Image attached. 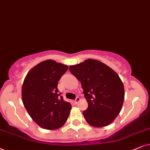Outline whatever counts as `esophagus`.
<instances>
[{"instance_id": "34e87169", "label": "esophagus", "mask_w": 150, "mask_h": 150, "mask_svg": "<svg viewBox=\"0 0 150 150\" xmlns=\"http://www.w3.org/2000/svg\"><path fill=\"white\" fill-rule=\"evenodd\" d=\"M79 101H80V98H79V97H76V99H75V103H76V104H77V103H78Z\"/></svg>"}]
</instances>
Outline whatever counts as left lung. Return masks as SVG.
Instances as JSON below:
<instances>
[{
    "label": "left lung",
    "instance_id": "1",
    "mask_svg": "<svg viewBox=\"0 0 150 150\" xmlns=\"http://www.w3.org/2000/svg\"><path fill=\"white\" fill-rule=\"evenodd\" d=\"M69 70L81 82L88 104L83 112L86 121L97 127L112 123L124 101V86L118 74L105 64L93 59L70 66Z\"/></svg>",
    "mask_w": 150,
    "mask_h": 150
}]
</instances>
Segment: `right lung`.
I'll list each match as a JSON object with an SVG mask.
<instances>
[{
	"label": "right lung",
	"instance_id": "add662e5",
	"mask_svg": "<svg viewBox=\"0 0 150 150\" xmlns=\"http://www.w3.org/2000/svg\"><path fill=\"white\" fill-rule=\"evenodd\" d=\"M68 66L52 59L43 61L30 70L22 87V99L32 119L44 129L61 127L67 121L71 105L64 100L57 81Z\"/></svg>",
	"mask_w": 150,
	"mask_h": 150
}]
</instances>
